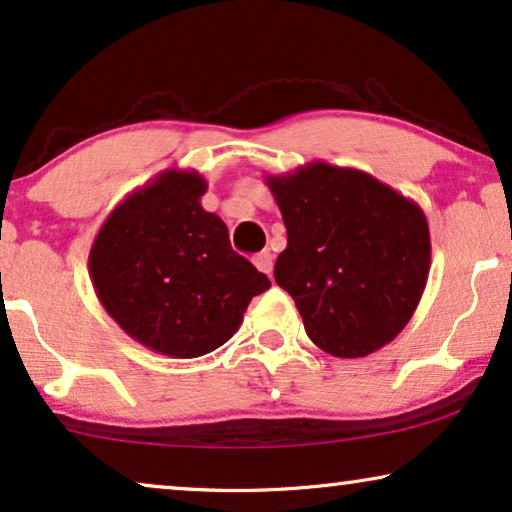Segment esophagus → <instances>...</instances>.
<instances>
[{
    "mask_svg": "<svg viewBox=\"0 0 512 512\" xmlns=\"http://www.w3.org/2000/svg\"><path fill=\"white\" fill-rule=\"evenodd\" d=\"M254 265L261 272H265V275H272V268H275V256H272L270 251H261V254L254 258Z\"/></svg>",
    "mask_w": 512,
    "mask_h": 512,
    "instance_id": "esophagus-1",
    "label": "esophagus"
}]
</instances>
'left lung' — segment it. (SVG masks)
Instances as JSON below:
<instances>
[{"mask_svg": "<svg viewBox=\"0 0 512 512\" xmlns=\"http://www.w3.org/2000/svg\"><path fill=\"white\" fill-rule=\"evenodd\" d=\"M265 184L289 235L275 282L296 300L310 340L340 359L389 345L429 279L422 207L373 174L321 160Z\"/></svg>", "mask_w": 512, "mask_h": 512, "instance_id": "obj_1", "label": "left lung"}]
</instances>
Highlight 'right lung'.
Here are the masks:
<instances>
[{
    "mask_svg": "<svg viewBox=\"0 0 512 512\" xmlns=\"http://www.w3.org/2000/svg\"><path fill=\"white\" fill-rule=\"evenodd\" d=\"M205 191L195 170L160 172L118 202L88 256L109 317L172 359L214 352L240 328L251 298L270 289L230 247L226 223L202 209Z\"/></svg>",
    "mask_w": 512,
    "mask_h": 512,
    "instance_id": "1",
    "label": "right lung"
}]
</instances>
